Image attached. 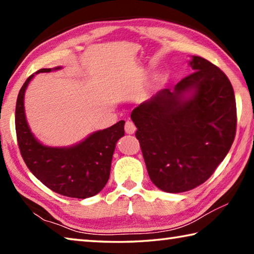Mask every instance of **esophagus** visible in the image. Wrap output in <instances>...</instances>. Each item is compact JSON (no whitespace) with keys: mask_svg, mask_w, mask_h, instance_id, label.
Listing matches in <instances>:
<instances>
[{"mask_svg":"<svg viewBox=\"0 0 254 254\" xmlns=\"http://www.w3.org/2000/svg\"><path fill=\"white\" fill-rule=\"evenodd\" d=\"M124 130L127 133V134H133V133L135 132L136 127L134 126V123L131 122V121H127L126 122V126H124Z\"/></svg>","mask_w":254,"mask_h":254,"instance_id":"obj_1","label":"esophagus"}]
</instances>
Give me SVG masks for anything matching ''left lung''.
<instances>
[{
  "mask_svg": "<svg viewBox=\"0 0 254 254\" xmlns=\"http://www.w3.org/2000/svg\"><path fill=\"white\" fill-rule=\"evenodd\" d=\"M194 72L135 107L131 119L149 177L167 192L205 183L230 151L236 132L231 81L208 60L192 56Z\"/></svg>",
  "mask_w": 254,
  "mask_h": 254,
  "instance_id": "left-lung-1",
  "label": "left lung"
}]
</instances>
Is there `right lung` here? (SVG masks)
I'll return each mask as SVG.
<instances>
[{"label":"right lung","instance_id":"1","mask_svg":"<svg viewBox=\"0 0 254 254\" xmlns=\"http://www.w3.org/2000/svg\"><path fill=\"white\" fill-rule=\"evenodd\" d=\"M62 67L42 68L39 72ZM31 75L21 87L15 107L19 149L29 170L55 192L72 198H88L100 192L110 178L115 144L124 135V121L92 133L71 147H47L30 130L24 113V93Z\"/></svg>","mask_w":254,"mask_h":254}]
</instances>
